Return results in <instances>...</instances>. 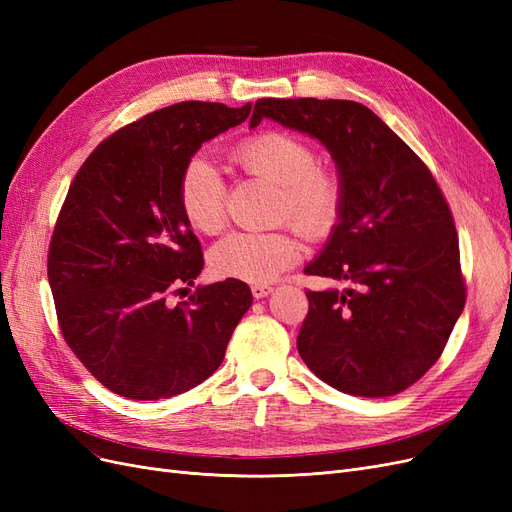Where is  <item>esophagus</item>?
Segmentation results:
<instances>
[{"instance_id":"34e87169","label":"esophagus","mask_w":512,"mask_h":512,"mask_svg":"<svg viewBox=\"0 0 512 512\" xmlns=\"http://www.w3.org/2000/svg\"><path fill=\"white\" fill-rule=\"evenodd\" d=\"M271 286L269 284H252V294L256 299H262V297H267V294H271Z\"/></svg>"}]
</instances>
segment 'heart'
Returning a JSON list of instances; mask_svg holds the SVG:
<instances>
[{"instance_id": "heart-1", "label": "heart", "mask_w": 512, "mask_h": 512, "mask_svg": "<svg viewBox=\"0 0 512 512\" xmlns=\"http://www.w3.org/2000/svg\"><path fill=\"white\" fill-rule=\"evenodd\" d=\"M230 162L245 175L277 185L275 218L290 220L307 237H322L344 207V181L331 166L316 164V153L299 136L262 130L230 151ZM183 220L213 235L226 222L224 181L211 162L192 160L177 185ZM301 243L292 228L271 232H230L213 245L211 269L232 280L265 284L299 260Z\"/></svg>"}]
</instances>
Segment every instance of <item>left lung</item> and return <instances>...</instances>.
<instances>
[{"label": "left lung", "instance_id": "8db88e82", "mask_svg": "<svg viewBox=\"0 0 512 512\" xmlns=\"http://www.w3.org/2000/svg\"><path fill=\"white\" fill-rule=\"evenodd\" d=\"M262 117L318 138L344 181L339 224L305 273L348 288L305 292L301 359L348 395L406 391L440 359L466 305L455 220L440 185L359 102L262 98L250 126Z\"/></svg>", "mask_w": 512, "mask_h": 512}]
</instances>
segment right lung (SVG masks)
I'll list each match as a JSON object with an SVG mask.
<instances>
[{
    "label": "right lung",
    "instance_id": "add662e5",
    "mask_svg": "<svg viewBox=\"0 0 512 512\" xmlns=\"http://www.w3.org/2000/svg\"><path fill=\"white\" fill-rule=\"evenodd\" d=\"M250 111L196 100L160 108L104 138L72 179L46 269L61 335L108 391L166 399L222 365L252 292L228 277L170 303L205 265L177 185L198 147Z\"/></svg>",
    "mask_w": 512,
    "mask_h": 512
}]
</instances>
